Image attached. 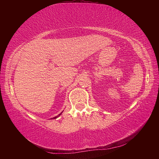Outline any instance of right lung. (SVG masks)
Masks as SVG:
<instances>
[{
  "instance_id": "add662e5",
  "label": "right lung",
  "mask_w": 159,
  "mask_h": 159,
  "mask_svg": "<svg viewBox=\"0 0 159 159\" xmlns=\"http://www.w3.org/2000/svg\"><path fill=\"white\" fill-rule=\"evenodd\" d=\"M61 113H62V112H61ZM61 113H60V114H59L58 116H55V117H54V118H53V119H55V118H57V117H59V116H60L61 114Z\"/></svg>"
}]
</instances>
